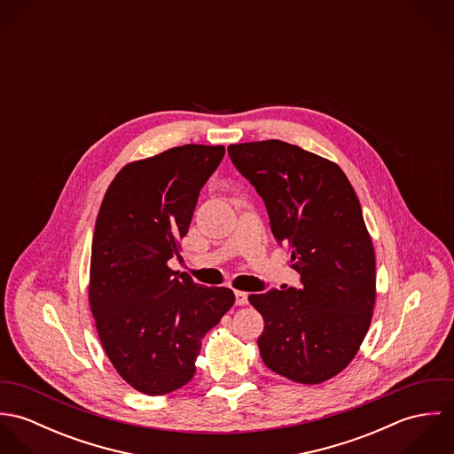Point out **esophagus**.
Instances as JSON below:
<instances>
[{"label":"esophagus","instance_id":"obj_1","mask_svg":"<svg viewBox=\"0 0 454 454\" xmlns=\"http://www.w3.org/2000/svg\"><path fill=\"white\" fill-rule=\"evenodd\" d=\"M234 295H236V304H238V306H245V304H248V294H247V292L236 290V292H234Z\"/></svg>","mask_w":454,"mask_h":454}]
</instances>
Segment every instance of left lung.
Listing matches in <instances>:
<instances>
[{
  "instance_id": "left-lung-1",
  "label": "left lung",
  "mask_w": 454,
  "mask_h": 454,
  "mask_svg": "<svg viewBox=\"0 0 454 454\" xmlns=\"http://www.w3.org/2000/svg\"><path fill=\"white\" fill-rule=\"evenodd\" d=\"M227 152L263 199L302 283L248 297L265 324L262 360L295 383L320 385L349 365L372 320L376 255L358 197L335 162L297 145L267 139Z\"/></svg>"
}]
</instances>
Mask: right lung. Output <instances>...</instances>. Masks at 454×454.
Segmentation results:
<instances>
[{
	"label": "right lung",
	"instance_id": "obj_1",
	"mask_svg": "<svg viewBox=\"0 0 454 454\" xmlns=\"http://www.w3.org/2000/svg\"><path fill=\"white\" fill-rule=\"evenodd\" d=\"M225 148L184 145L129 162L101 202L90 254L89 304L121 378L157 396L187 385L202 337L234 292L202 286L168 260L182 252L202 185Z\"/></svg>",
	"mask_w": 454,
	"mask_h": 454
}]
</instances>
